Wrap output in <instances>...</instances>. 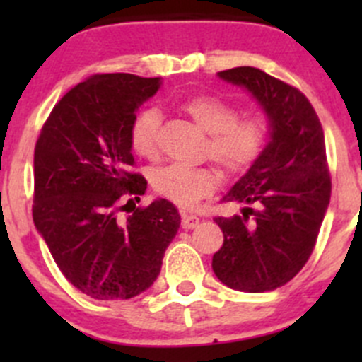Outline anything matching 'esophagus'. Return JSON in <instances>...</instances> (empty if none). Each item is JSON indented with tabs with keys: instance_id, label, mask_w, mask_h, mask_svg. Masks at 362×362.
<instances>
[{
	"instance_id": "1",
	"label": "esophagus",
	"mask_w": 362,
	"mask_h": 362,
	"mask_svg": "<svg viewBox=\"0 0 362 362\" xmlns=\"http://www.w3.org/2000/svg\"><path fill=\"white\" fill-rule=\"evenodd\" d=\"M199 224V217L191 214H182V228L184 229H194Z\"/></svg>"
}]
</instances>
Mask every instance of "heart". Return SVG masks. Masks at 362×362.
Masks as SVG:
<instances>
[{
  "mask_svg": "<svg viewBox=\"0 0 362 362\" xmlns=\"http://www.w3.org/2000/svg\"><path fill=\"white\" fill-rule=\"evenodd\" d=\"M182 110L210 134L208 152L231 173L247 170L261 154L266 144V122L262 117L236 119V110L214 96H194L184 101ZM159 113L154 108L141 110L129 127V144L140 158L158 154ZM151 184L158 194L180 206H196L218 184L214 168H191L168 164L152 171Z\"/></svg>",
  "mask_w": 362,
  "mask_h": 362,
  "instance_id": "1",
  "label": "heart"
}]
</instances>
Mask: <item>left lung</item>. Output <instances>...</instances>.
Wrapping results in <instances>:
<instances>
[{
    "label": "left lung",
    "instance_id": "obj_1",
    "mask_svg": "<svg viewBox=\"0 0 362 362\" xmlns=\"http://www.w3.org/2000/svg\"><path fill=\"white\" fill-rule=\"evenodd\" d=\"M217 76L254 98L268 120V141L222 196L243 208L215 217L224 243L211 268L231 289L266 293L293 280L315 247L331 198L324 131L305 94L259 68Z\"/></svg>",
    "mask_w": 362,
    "mask_h": 362
}]
</instances>
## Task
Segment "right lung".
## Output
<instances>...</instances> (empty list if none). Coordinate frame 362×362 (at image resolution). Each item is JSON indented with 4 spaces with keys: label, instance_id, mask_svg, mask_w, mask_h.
Segmentation results:
<instances>
[{
    "label": "right lung",
    "instance_id": "right-lung-1",
    "mask_svg": "<svg viewBox=\"0 0 362 362\" xmlns=\"http://www.w3.org/2000/svg\"><path fill=\"white\" fill-rule=\"evenodd\" d=\"M160 83L129 73L90 76L61 98L36 141L33 222L68 282L94 299L145 293L180 228L168 199L117 215L147 191L131 173L129 127Z\"/></svg>",
    "mask_w": 362,
    "mask_h": 362
}]
</instances>
